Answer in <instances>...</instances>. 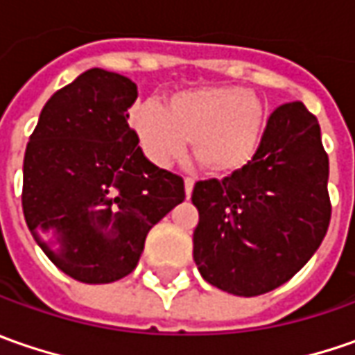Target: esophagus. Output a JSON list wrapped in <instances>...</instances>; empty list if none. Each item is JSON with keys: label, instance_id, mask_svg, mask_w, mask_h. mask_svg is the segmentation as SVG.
<instances>
[{"label": "esophagus", "instance_id": "esophagus-1", "mask_svg": "<svg viewBox=\"0 0 355 355\" xmlns=\"http://www.w3.org/2000/svg\"><path fill=\"white\" fill-rule=\"evenodd\" d=\"M192 189H194V180L192 178H184V194H187V198L192 196Z\"/></svg>", "mask_w": 355, "mask_h": 355}]
</instances>
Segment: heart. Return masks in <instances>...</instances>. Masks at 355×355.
Segmentation results:
<instances>
[{
	"instance_id": "1",
	"label": "heart",
	"mask_w": 355,
	"mask_h": 355,
	"mask_svg": "<svg viewBox=\"0 0 355 355\" xmlns=\"http://www.w3.org/2000/svg\"><path fill=\"white\" fill-rule=\"evenodd\" d=\"M131 129L143 153L157 166H168L187 151L210 175L227 177L253 161L261 147L267 112L253 92L238 86L194 88L168 96L165 107L139 104Z\"/></svg>"
}]
</instances>
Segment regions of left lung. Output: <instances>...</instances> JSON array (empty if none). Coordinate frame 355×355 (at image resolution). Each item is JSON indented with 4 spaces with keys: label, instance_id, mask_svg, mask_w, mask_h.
Returning <instances> with one entry per match:
<instances>
[{
    "label": "left lung",
    "instance_id": "left-lung-1",
    "mask_svg": "<svg viewBox=\"0 0 355 355\" xmlns=\"http://www.w3.org/2000/svg\"><path fill=\"white\" fill-rule=\"evenodd\" d=\"M194 263L210 285L257 297L287 283L322 243L330 224L328 155L318 119L302 102L277 107L250 165L200 180Z\"/></svg>",
    "mask_w": 355,
    "mask_h": 355
}]
</instances>
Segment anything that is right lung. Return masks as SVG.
<instances>
[{"label": "right lung", "instance_id": "1", "mask_svg": "<svg viewBox=\"0 0 355 355\" xmlns=\"http://www.w3.org/2000/svg\"><path fill=\"white\" fill-rule=\"evenodd\" d=\"M135 100L128 76L86 70L51 96L25 151V222L80 283L129 275L149 230L184 200V180L153 165L129 128Z\"/></svg>", "mask_w": 355, "mask_h": 355}]
</instances>
